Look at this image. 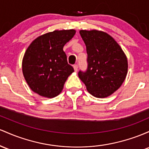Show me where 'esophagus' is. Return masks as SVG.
Returning <instances> with one entry per match:
<instances>
[{
    "label": "esophagus",
    "mask_w": 149,
    "mask_h": 149,
    "mask_svg": "<svg viewBox=\"0 0 149 149\" xmlns=\"http://www.w3.org/2000/svg\"><path fill=\"white\" fill-rule=\"evenodd\" d=\"M73 68H74V71L77 72V70H78V65H74L73 66Z\"/></svg>",
    "instance_id": "1"
}]
</instances>
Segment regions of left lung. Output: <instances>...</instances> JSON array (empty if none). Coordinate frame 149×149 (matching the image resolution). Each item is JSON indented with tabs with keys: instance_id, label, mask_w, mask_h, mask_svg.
<instances>
[{
	"instance_id": "obj_1",
	"label": "left lung",
	"mask_w": 149,
	"mask_h": 149,
	"mask_svg": "<svg viewBox=\"0 0 149 149\" xmlns=\"http://www.w3.org/2000/svg\"><path fill=\"white\" fill-rule=\"evenodd\" d=\"M86 47L87 69L78 75L87 91L96 98L109 96L118 89L127 74L123 49L112 36L97 30H80Z\"/></svg>"
}]
</instances>
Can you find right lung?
<instances>
[{"label": "right lung", "instance_id": "right-lung-1", "mask_svg": "<svg viewBox=\"0 0 149 149\" xmlns=\"http://www.w3.org/2000/svg\"><path fill=\"white\" fill-rule=\"evenodd\" d=\"M74 29L56 30L34 40L24 53L22 72L30 88L40 96L59 95L74 69L67 61L63 47L72 38Z\"/></svg>", "mask_w": 149, "mask_h": 149}]
</instances>
